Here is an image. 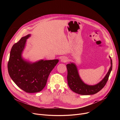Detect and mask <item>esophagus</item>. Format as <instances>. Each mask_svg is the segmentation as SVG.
Instances as JSON below:
<instances>
[{"instance_id":"1","label":"esophagus","mask_w":120,"mask_h":120,"mask_svg":"<svg viewBox=\"0 0 120 120\" xmlns=\"http://www.w3.org/2000/svg\"><path fill=\"white\" fill-rule=\"evenodd\" d=\"M67 61H68V58L65 56H63L61 59V61L63 63H65Z\"/></svg>"}]
</instances>
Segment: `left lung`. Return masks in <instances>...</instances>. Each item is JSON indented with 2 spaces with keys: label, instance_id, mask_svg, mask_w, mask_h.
I'll return each instance as SVG.
<instances>
[{
  "label": "left lung",
  "instance_id": "left-lung-1",
  "mask_svg": "<svg viewBox=\"0 0 120 120\" xmlns=\"http://www.w3.org/2000/svg\"><path fill=\"white\" fill-rule=\"evenodd\" d=\"M111 60V66L109 70L101 81L95 85H88L85 83L81 79L77 66L73 63L66 65L67 69V82L68 86L75 93L81 95L94 94L99 92L104 87L106 84L111 72L112 70V60L109 56Z\"/></svg>",
  "mask_w": 120,
  "mask_h": 120
}]
</instances>
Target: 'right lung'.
<instances>
[{
  "instance_id": "1",
  "label": "right lung",
  "mask_w": 120,
  "mask_h": 120,
  "mask_svg": "<svg viewBox=\"0 0 120 120\" xmlns=\"http://www.w3.org/2000/svg\"><path fill=\"white\" fill-rule=\"evenodd\" d=\"M31 35L22 38L11 50L8 64V74L20 89L28 93L40 92L45 87L51 72L59 62L58 59L41 60L34 63L22 57L26 39Z\"/></svg>"
}]
</instances>
